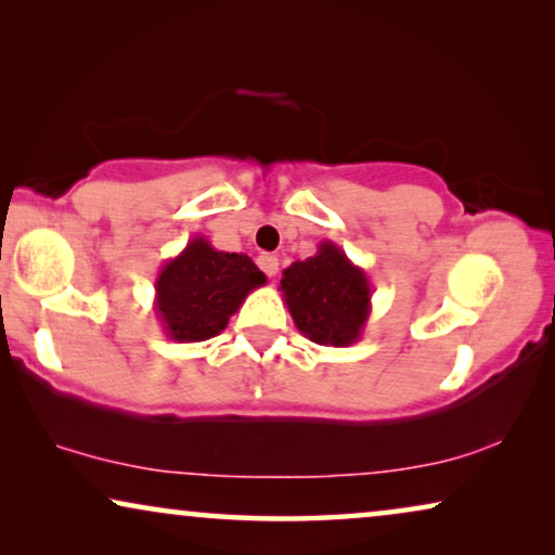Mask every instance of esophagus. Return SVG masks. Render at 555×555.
Here are the masks:
<instances>
[{"label": "esophagus", "mask_w": 555, "mask_h": 555, "mask_svg": "<svg viewBox=\"0 0 555 555\" xmlns=\"http://www.w3.org/2000/svg\"><path fill=\"white\" fill-rule=\"evenodd\" d=\"M257 264H260L262 272H264V275H268V278H275V275H278L280 262H278L275 255H268V253L260 255V257H257Z\"/></svg>", "instance_id": "34e87169"}]
</instances>
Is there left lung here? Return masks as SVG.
<instances>
[{"instance_id": "left-lung-1", "label": "left lung", "mask_w": 555, "mask_h": 555, "mask_svg": "<svg viewBox=\"0 0 555 555\" xmlns=\"http://www.w3.org/2000/svg\"><path fill=\"white\" fill-rule=\"evenodd\" d=\"M280 293L295 328L313 344L346 348L361 340L371 315V283L336 242L323 240L313 257L285 268Z\"/></svg>"}]
</instances>
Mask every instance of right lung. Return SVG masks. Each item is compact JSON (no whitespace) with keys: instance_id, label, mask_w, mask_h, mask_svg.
<instances>
[{"instance_id":"add662e5","label":"right lung","mask_w":555,"mask_h":555,"mask_svg":"<svg viewBox=\"0 0 555 555\" xmlns=\"http://www.w3.org/2000/svg\"><path fill=\"white\" fill-rule=\"evenodd\" d=\"M264 283V272L247 255L222 253L207 237H194L158 270L154 310L171 340L199 344L219 336Z\"/></svg>"}]
</instances>
